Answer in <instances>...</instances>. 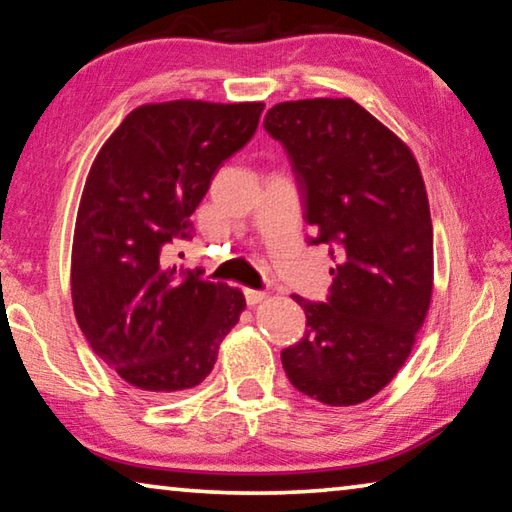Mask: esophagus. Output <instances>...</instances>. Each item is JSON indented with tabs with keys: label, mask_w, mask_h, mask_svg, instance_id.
Returning <instances> with one entry per match:
<instances>
[{
	"label": "esophagus",
	"mask_w": 512,
	"mask_h": 512,
	"mask_svg": "<svg viewBox=\"0 0 512 512\" xmlns=\"http://www.w3.org/2000/svg\"><path fill=\"white\" fill-rule=\"evenodd\" d=\"M246 293V302L250 307L253 305H257V302H262V300H266V291H257V289H246L244 291Z\"/></svg>",
	"instance_id": "obj_1"
}]
</instances>
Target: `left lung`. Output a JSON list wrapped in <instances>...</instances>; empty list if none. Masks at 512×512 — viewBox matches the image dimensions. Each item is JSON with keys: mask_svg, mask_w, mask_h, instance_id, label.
<instances>
[{"mask_svg": "<svg viewBox=\"0 0 512 512\" xmlns=\"http://www.w3.org/2000/svg\"><path fill=\"white\" fill-rule=\"evenodd\" d=\"M264 128L289 153L311 244H329L327 302L293 300L307 332L282 350L293 386L329 406L370 400L413 350L433 291V228L418 160L352 99L277 103Z\"/></svg>", "mask_w": 512, "mask_h": 512, "instance_id": "obj_1", "label": "left lung"}]
</instances>
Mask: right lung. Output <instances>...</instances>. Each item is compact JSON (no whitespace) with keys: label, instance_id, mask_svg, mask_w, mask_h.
<instances>
[{"label":"right lung","instance_id":"obj_1","mask_svg":"<svg viewBox=\"0 0 512 512\" xmlns=\"http://www.w3.org/2000/svg\"><path fill=\"white\" fill-rule=\"evenodd\" d=\"M264 103L178 99L128 112L94 158L76 214L72 302L94 354L146 397L210 375L244 293L167 266L216 169L255 135Z\"/></svg>","mask_w":512,"mask_h":512}]
</instances>
